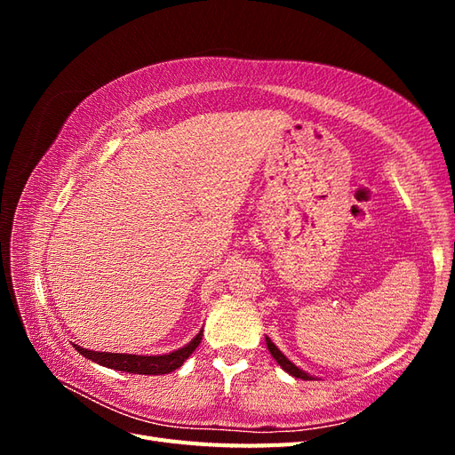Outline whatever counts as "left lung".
<instances>
[{
	"mask_svg": "<svg viewBox=\"0 0 455 455\" xmlns=\"http://www.w3.org/2000/svg\"><path fill=\"white\" fill-rule=\"evenodd\" d=\"M266 343H267V349H269V353H271V356L275 361H277V364L284 370V371H288V374L291 376H294V378H299V379H315L313 376H309L307 371H304L301 368H298L294 363H291L286 359V356L279 351V347L275 346V343L266 336Z\"/></svg>",
	"mask_w": 455,
	"mask_h": 455,
	"instance_id": "left-lung-1",
	"label": "left lung"
}]
</instances>
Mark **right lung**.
<instances>
[{
	"mask_svg": "<svg viewBox=\"0 0 455 455\" xmlns=\"http://www.w3.org/2000/svg\"><path fill=\"white\" fill-rule=\"evenodd\" d=\"M203 339V330L191 339L188 346L176 349L167 355H127V353H100V351H91L84 349L72 343V346L85 356V359L106 366V368H114L121 371H129V374H144V376H161V374H169V371H174L176 368H180L188 356L197 349V346Z\"/></svg>",
	"mask_w": 455,
	"mask_h": 455,
	"instance_id": "add662e5",
	"label": "right lung"
}]
</instances>
